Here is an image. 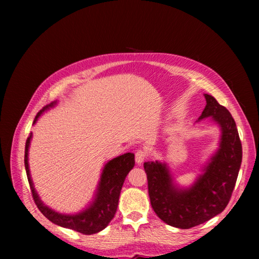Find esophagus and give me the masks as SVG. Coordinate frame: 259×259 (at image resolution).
Returning a JSON list of instances; mask_svg holds the SVG:
<instances>
[{"label": "esophagus", "instance_id": "obj_1", "mask_svg": "<svg viewBox=\"0 0 259 259\" xmlns=\"http://www.w3.org/2000/svg\"><path fill=\"white\" fill-rule=\"evenodd\" d=\"M147 159V152L145 150H138L136 152V162L141 164Z\"/></svg>", "mask_w": 259, "mask_h": 259}]
</instances>
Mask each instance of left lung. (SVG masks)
<instances>
[{
	"mask_svg": "<svg viewBox=\"0 0 259 259\" xmlns=\"http://www.w3.org/2000/svg\"><path fill=\"white\" fill-rule=\"evenodd\" d=\"M206 107L199 119L212 117L222 126L218 152L211 158L190 189L179 190L172 185L164 163L145 162L148 192L153 210L170 226L189 229L221 213L230 200L243 158L238 130L232 114L212 96L205 95Z\"/></svg>",
	"mask_w": 259,
	"mask_h": 259,
	"instance_id": "8db88e82",
	"label": "left lung"
}]
</instances>
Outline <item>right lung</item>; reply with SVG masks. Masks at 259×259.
Wrapping results in <instances>:
<instances>
[{"label": "right lung", "instance_id": "add662e5", "mask_svg": "<svg viewBox=\"0 0 259 259\" xmlns=\"http://www.w3.org/2000/svg\"><path fill=\"white\" fill-rule=\"evenodd\" d=\"M54 103L56 102H53L50 106H47L41 109L35 115V119L33 121V123H35V121L45 110H47L49 107H52ZM31 137L32 134L29 135L25 142L24 164L33 200H34L38 210L45 214L49 221L56 225H59V226L64 228L73 229L75 232L83 235L96 234L100 232L103 228H106L108 226V224L111 222V219L114 217L115 211H117L120 191L121 188H122L123 181L126 177V175L129 174L130 170L135 166L134 153H124L122 156H119L112 159V160H110L106 166H104L100 185H99L98 188L97 197L92 205L90 206V208H88L87 210L78 214H62L53 211L50 208L43 205L34 188H33V184L29 171V163H27V151H29Z\"/></svg>", "mask_w": 259, "mask_h": 259}]
</instances>
